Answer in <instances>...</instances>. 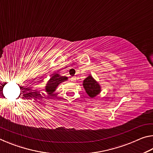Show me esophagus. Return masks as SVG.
<instances>
[{"mask_svg": "<svg viewBox=\"0 0 153 153\" xmlns=\"http://www.w3.org/2000/svg\"><path fill=\"white\" fill-rule=\"evenodd\" d=\"M71 82H76V77H71Z\"/></svg>", "mask_w": 153, "mask_h": 153, "instance_id": "34e87169", "label": "esophagus"}]
</instances>
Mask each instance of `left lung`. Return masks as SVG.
Here are the masks:
<instances>
[{
    "mask_svg": "<svg viewBox=\"0 0 153 153\" xmlns=\"http://www.w3.org/2000/svg\"><path fill=\"white\" fill-rule=\"evenodd\" d=\"M82 84L87 94L91 98L97 97L101 92V86L97 81H96L92 75H89L83 81Z\"/></svg>",
    "mask_w": 153,
    "mask_h": 153,
    "instance_id": "8db88e82",
    "label": "left lung"
}]
</instances>
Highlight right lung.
Segmentation results:
<instances>
[{"label":"right lung","mask_w":153,"mask_h":153,"mask_svg":"<svg viewBox=\"0 0 153 153\" xmlns=\"http://www.w3.org/2000/svg\"><path fill=\"white\" fill-rule=\"evenodd\" d=\"M68 79L67 76H61L59 74H54L46 83L45 86V92L47 94L51 96L55 92L56 88L62 82H64Z\"/></svg>","instance_id":"obj_1"}]
</instances>
